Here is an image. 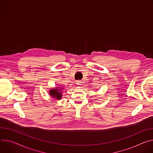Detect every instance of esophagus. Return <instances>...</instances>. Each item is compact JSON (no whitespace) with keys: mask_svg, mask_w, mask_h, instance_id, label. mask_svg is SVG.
<instances>
[{"mask_svg":"<svg viewBox=\"0 0 153 153\" xmlns=\"http://www.w3.org/2000/svg\"><path fill=\"white\" fill-rule=\"evenodd\" d=\"M77 84L78 85V86H81L82 82L80 80H77Z\"/></svg>","mask_w":153,"mask_h":153,"instance_id":"obj_1","label":"esophagus"}]
</instances>
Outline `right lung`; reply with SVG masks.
Instances as JSON below:
<instances>
[{"mask_svg": "<svg viewBox=\"0 0 153 153\" xmlns=\"http://www.w3.org/2000/svg\"><path fill=\"white\" fill-rule=\"evenodd\" d=\"M63 87H57L55 88H51L49 90V94L52 98H54L57 100H62V91H63Z\"/></svg>", "mask_w": 153, "mask_h": 153, "instance_id": "right-lung-1", "label": "right lung"}]
</instances>
